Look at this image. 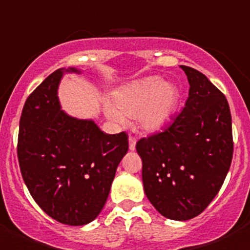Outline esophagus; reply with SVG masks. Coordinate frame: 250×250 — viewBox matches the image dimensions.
Wrapping results in <instances>:
<instances>
[{
  "label": "esophagus",
  "instance_id": "1",
  "mask_svg": "<svg viewBox=\"0 0 250 250\" xmlns=\"http://www.w3.org/2000/svg\"><path fill=\"white\" fill-rule=\"evenodd\" d=\"M136 145V138L132 135H129V149L130 150H135Z\"/></svg>",
  "mask_w": 250,
  "mask_h": 250
}]
</instances>
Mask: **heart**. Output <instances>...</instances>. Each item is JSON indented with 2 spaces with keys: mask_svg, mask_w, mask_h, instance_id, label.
Masks as SVG:
<instances>
[{
  "mask_svg": "<svg viewBox=\"0 0 250 250\" xmlns=\"http://www.w3.org/2000/svg\"><path fill=\"white\" fill-rule=\"evenodd\" d=\"M175 86L159 76H150L123 86L114 92V105L106 104V115L116 123L138 118L147 131L161 129L171 118L178 104Z\"/></svg>",
  "mask_w": 250,
  "mask_h": 250,
  "instance_id": "heart-1",
  "label": "heart"
}]
</instances>
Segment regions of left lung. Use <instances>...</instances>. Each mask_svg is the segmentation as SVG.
I'll use <instances>...</instances> for the list:
<instances>
[{
    "label": "left lung",
    "instance_id": "8db88e82",
    "mask_svg": "<svg viewBox=\"0 0 250 250\" xmlns=\"http://www.w3.org/2000/svg\"><path fill=\"white\" fill-rule=\"evenodd\" d=\"M190 85L185 107L161 131L136 143L147 199L165 218L199 215L220 190L233 159L229 104L208 77L180 66Z\"/></svg>",
    "mask_w": 250,
    "mask_h": 250
}]
</instances>
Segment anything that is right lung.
<instances>
[{"instance_id":"obj_1","label":"right lung","mask_w":250,"mask_h":250,"mask_svg":"<svg viewBox=\"0 0 250 250\" xmlns=\"http://www.w3.org/2000/svg\"><path fill=\"white\" fill-rule=\"evenodd\" d=\"M62 72V68L52 72L26 100L17 158L23 182L39 207L62 224L83 225L105 205L129 138L125 131L105 134L94 121L79 120L60 110L57 87Z\"/></svg>"}]
</instances>
